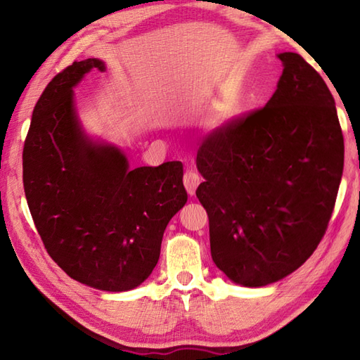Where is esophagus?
Instances as JSON below:
<instances>
[{
	"instance_id": "obj_1",
	"label": "esophagus",
	"mask_w": 360,
	"mask_h": 360,
	"mask_svg": "<svg viewBox=\"0 0 360 360\" xmlns=\"http://www.w3.org/2000/svg\"><path fill=\"white\" fill-rule=\"evenodd\" d=\"M200 182H201V178H200V174H198L196 172H193V170H187L186 172V174H184V186H186V190H187V193L190 196H193L196 193V188H198V186H200Z\"/></svg>"
}]
</instances>
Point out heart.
<instances>
[{
  "label": "heart",
  "instance_id": "1",
  "mask_svg": "<svg viewBox=\"0 0 360 360\" xmlns=\"http://www.w3.org/2000/svg\"><path fill=\"white\" fill-rule=\"evenodd\" d=\"M243 111V101L238 94L224 96L218 108L212 112L209 124L217 131H224V129L232 128L241 119Z\"/></svg>",
  "mask_w": 360,
  "mask_h": 360
}]
</instances>
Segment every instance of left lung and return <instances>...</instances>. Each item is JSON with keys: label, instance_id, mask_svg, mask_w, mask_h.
<instances>
[{"label": "left lung", "instance_id": "left-lung-1", "mask_svg": "<svg viewBox=\"0 0 360 360\" xmlns=\"http://www.w3.org/2000/svg\"><path fill=\"white\" fill-rule=\"evenodd\" d=\"M277 57L283 72L271 101L215 129L196 158L213 263L244 288L285 278L312 255L343 172V136L326 83L298 53Z\"/></svg>", "mask_w": 360, "mask_h": 360}]
</instances>
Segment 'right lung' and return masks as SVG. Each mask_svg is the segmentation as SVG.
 Returning a JSON list of instances; mask_svg holds the SVG:
<instances>
[{
    "label": "right lung",
    "instance_id": "obj_1",
    "mask_svg": "<svg viewBox=\"0 0 360 360\" xmlns=\"http://www.w3.org/2000/svg\"><path fill=\"white\" fill-rule=\"evenodd\" d=\"M98 58L57 74L34 108L22 150L30 215L51 258L75 281L131 290L158 264L167 224L187 202L179 160L131 168L117 145L83 128L74 88Z\"/></svg>",
    "mask_w": 360,
    "mask_h": 360
}]
</instances>
